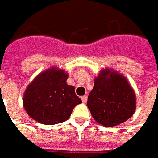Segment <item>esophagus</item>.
I'll return each instance as SVG.
<instances>
[{
	"instance_id": "34e87169",
	"label": "esophagus",
	"mask_w": 158,
	"mask_h": 158,
	"mask_svg": "<svg viewBox=\"0 0 158 158\" xmlns=\"http://www.w3.org/2000/svg\"><path fill=\"white\" fill-rule=\"evenodd\" d=\"M81 101H82V102H83V103H85V102H87V96H81Z\"/></svg>"
}]
</instances>
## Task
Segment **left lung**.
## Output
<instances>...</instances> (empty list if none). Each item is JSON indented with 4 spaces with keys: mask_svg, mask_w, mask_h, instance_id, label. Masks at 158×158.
Segmentation results:
<instances>
[{
    "mask_svg": "<svg viewBox=\"0 0 158 158\" xmlns=\"http://www.w3.org/2000/svg\"><path fill=\"white\" fill-rule=\"evenodd\" d=\"M87 105L98 123L112 127L124 123L134 114L136 95L126 77L105 69L95 78Z\"/></svg>",
    "mask_w": 158,
    "mask_h": 158,
    "instance_id": "obj_1",
    "label": "left lung"
}]
</instances>
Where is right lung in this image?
<instances>
[{"instance_id": "obj_1", "label": "right lung", "mask_w": 158, "mask_h": 158, "mask_svg": "<svg viewBox=\"0 0 158 158\" xmlns=\"http://www.w3.org/2000/svg\"><path fill=\"white\" fill-rule=\"evenodd\" d=\"M69 75L52 67L40 73L23 95V106L27 115L43 124H56L69 118L72 110L81 100L74 86L67 84Z\"/></svg>"}]
</instances>
